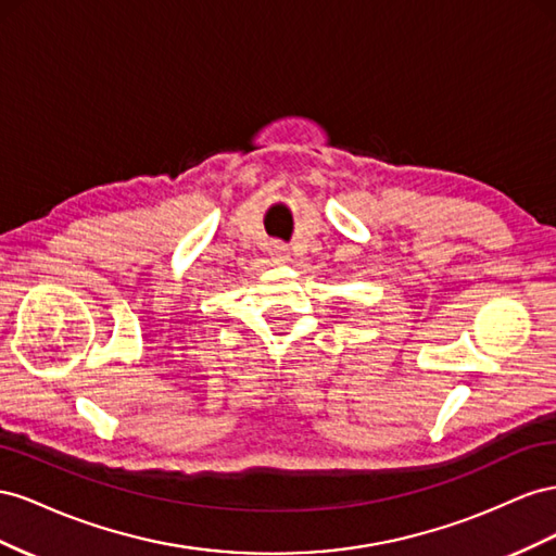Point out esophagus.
Here are the masks:
<instances>
[{"label": "esophagus", "instance_id": "1", "mask_svg": "<svg viewBox=\"0 0 556 556\" xmlns=\"http://www.w3.org/2000/svg\"><path fill=\"white\" fill-rule=\"evenodd\" d=\"M269 256L275 261H287L289 258V247L283 242H273L269 244Z\"/></svg>", "mask_w": 556, "mask_h": 556}]
</instances>
